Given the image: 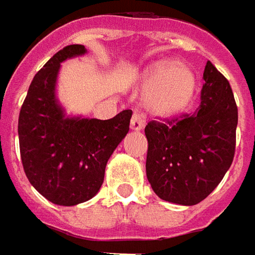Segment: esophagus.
<instances>
[{"label":"esophagus","mask_w":255,"mask_h":255,"mask_svg":"<svg viewBox=\"0 0 255 255\" xmlns=\"http://www.w3.org/2000/svg\"><path fill=\"white\" fill-rule=\"evenodd\" d=\"M144 127V120L141 119V116H138V114H132V117H131V129H141V128Z\"/></svg>","instance_id":"34e87169"}]
</instances>
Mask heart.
<instances>
[{
    "instance_id": "1",
    "label": "heart",
    "mask_w": 255,
    "mask_h": 255,
    "mask_svg": "<svg viewBox=\"0 0 255 255\" xmlns=\"http://www.w3.org/2000/svg\"><path fill=\"white\" fill-rule=\"evenodd\" d=\"M145 106L158 116H175L183 111L196 92V77L186 66L156 63L145 72Z\"/></svg>"
}]
</instances>
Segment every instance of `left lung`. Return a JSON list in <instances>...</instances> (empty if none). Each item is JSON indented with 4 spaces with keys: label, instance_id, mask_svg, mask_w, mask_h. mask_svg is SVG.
Instances as JSON below:
<instances>
[{
    "label": "left lung",
    "instance_id": "1",
    "mask_svg": "<svg viewBox=\"0 0 255 255\" xmlns=\"http://www.w3.org/2000/svg\"><path fill=\"white\" fill-rule=\"evenodd\" d=\"M193 114L149 121L146 178L163 200L192 206L222 182L236 152L237 104L229 80L207 60Z\"/></svg>",
    "mask_w": 255,
    "mask_h": 255
}]
</instances>
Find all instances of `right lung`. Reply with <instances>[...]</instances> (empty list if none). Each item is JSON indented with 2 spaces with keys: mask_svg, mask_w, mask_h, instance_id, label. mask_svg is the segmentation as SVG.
<instances>
[{
  "mask_svg": "<svg viewBox=\"0 0 255 255\" xmlns=\"http://www.w3.org/2000/svg\"><path fill=\"white\" fill-rule=\"evenodd\" d=\"M86 53L69 45L49 59L32 80L18 119L23 171L49 202L75 206L92 199L103 185L107 161L127 135L131 110L110 120L69 119L55 99L60 63Z\"/></svg>",
  "mask_w": 255,
  "mask_h": 255,
  "instance_id": "add662e5",
  "label": "right lung"
}]
</instances>
